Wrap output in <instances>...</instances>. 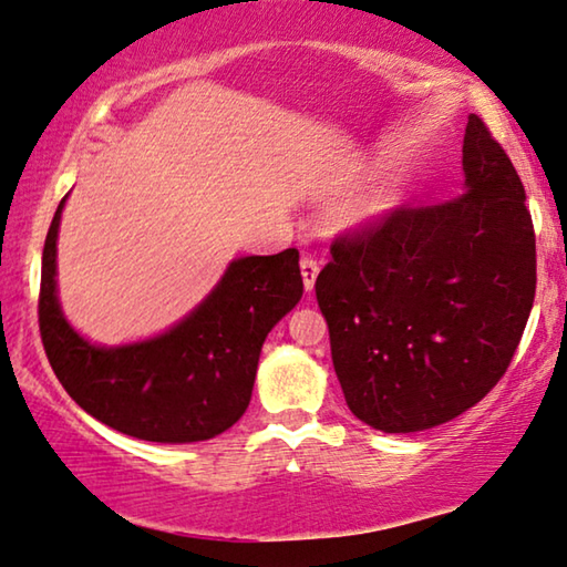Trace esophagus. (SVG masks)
Listing matches in <instances>:
<instances>
[{
    "mask_svg": "<svg viewBox=\"0 0 567 567\" xmlns=\"http://www.w3.org/2000/svg\"><path fill=\"white\" fill-rule=\"evenodd\" d=\"M300 272H302L305 292H312V287H316V280H318V272H320V267H318L316 259H312V257H302Z\"/></svg>",
    "mask_w": 567,
    "mask_h": 567,
    "instance_id": "obj_1",
    "label": "esophagus"
}]
</instances>
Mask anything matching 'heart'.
Returning <instances> with one entry per match:
<instances>
[{"label":"heart","mask_w":567,"mask_h":567,"mask_svg":"<svg viewBox=\"0 0 567 567\" xmlns=\"http://www.w3.org/2000/svg\"><path fill=\"white\" fill-rule=\"evenodd\" d=\"M389 206H391V202H381V204H375L373 209H371V214H383L385 209H389Z\"/></svg>","instance_id":"b5f03b06"}]
</instances>
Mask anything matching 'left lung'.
I'll return each mask as SVG.
<instances>
[{"mask_svg":"<svg viewBox=\"0 0 567 567\" xmlns=\"http://www.w3.org/2000/svg\"><path fill=\"white\" fill-rule=\"evenodd\" d=\"M464 192L332 241L316 280L348 409L385 434L446 424L505 375L535 300L525 188L470 115Z\"/></svg>","mask_w":567,"mask_h":567,"instance_id":"obj_1","label":"left lung"}]
</instances>
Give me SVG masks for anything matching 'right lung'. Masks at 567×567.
<instances>
[{
	"label": "right lung",
	"mask_w": 567,
	"mask_h": 567,
	"mask_svg": "<svg viewBox=\"0 0 567 567\" xmlns=\"http://www.w3.org/2000/svg\"><path fill=\"white\" fill-rule=\"evenodd\" d=\"M60 202L42 249L40 336L62 389L121 434L192 444L247 411L267 332L302 298L298 249L239 257L176 326L125 346H97L70 326L58 298Z\"/></svg>",
	"instance_id": "add662e5"
}]
</instances>
